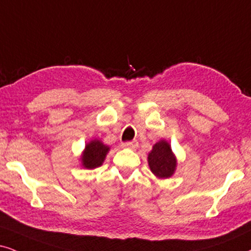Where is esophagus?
I'll return each mask as SVG.
<instances>
[{
	"instance_id": "esophagus-1",
	"label": "esophagus",
	"mask_w": 251,
	"mask_h": 251,
	"mask_svg": "<svg viewBox=\"0 0 251 251\" xmlns=\"http://www.w3.org/2000/svg\"><path fill=\"white\" fill-rule=\"evenodd\" d=\"M123 147L134 149V148L138 147V142H136V141H127V142H124Z\"/></svg>"
}]
</instances>
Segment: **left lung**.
<instances>
[{
  "label": "left lung",
  "mask_w": 251,
  "mask_h": 251,
  "mask_svg": "<svg viewBox=\"0 0 251 251\" xmlns=\"http://www.w3.org/2000/svg\"><path fill=\"white\" fill-rule=\"evenodd\" d=\"M148 164L151 173L157 178H169L176 170L177 160L174 155L169 142L160 140L153 146L148 154Z\"/></svg>",
  "instance_id": "8db88e82"
}]
</instances>
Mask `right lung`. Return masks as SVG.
I'll return each mask as SVG.
<instances>
[{"instance_id": "add662e5", "label": "right lung", "mask_w": 251, "mask_h": 251, "mask_svg": "<svg viewBox=\"0 0 251 251\" xmlns=\"http://www.w3.org/2000/svg\"><path fill=\"white\" fill-rule=\"evenodd\" d=\"M109 151V146L104 145L102 141L97 140V139L91 140L89 144L85 145L83 154L81 156L82 166L87 169H95V168L100 167Z\"/></svg>"}]
</instances>
